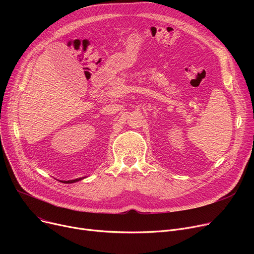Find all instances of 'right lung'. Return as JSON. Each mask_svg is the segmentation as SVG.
<instances>
[{
    "label": "right lung",
    "mask_w": 254,
    "mask_h": 254,
    "mask_svg": "<svg viewBox=\"0 0 254 254\" xmlns=\"http://www.w3.org/2000/svg\"><path fill=\"white\" fill-rule=\"evenodd\" d=\"M83 178H77V179H74V180H68V181H61V182H64V183H74V182H77L79 180H82Z\"/></svg>",
    "instance_id": "right-lung-1"
}]
</instances>
